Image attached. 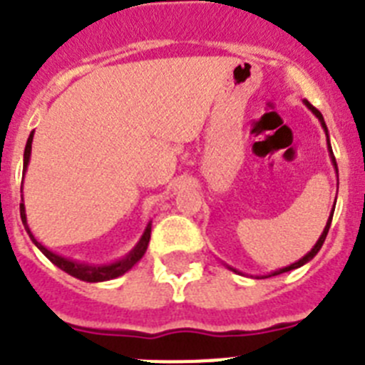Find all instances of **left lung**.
<instances>
[{"label": "left lung", "instance_id": "obj_1", "mask_svg": "<svg viewBox=\"0 0 365 365\" xmlns=\"http://www.w3.org/2000/svg\"><path fill=\"white\" fill-rule=\"evenodd\" d=\"M303 104L307 106V109L309 111L312 113V115H314L316 118H318V120H320V124H322V128H324V131H325V138H327V151H329V157H331V163H333V166H334V172H336V177H338V166H336V159H334V153H333V148H331V143H329V131H327V125H325V120H324V117H322V113L318 111V109L314 108V106L312 104H309L307 100H303ZM334 205H336V201H334ZM334 205H333V210H331V214H329V219H327V225H325V228H324V232H322V235L320 237H318V241H316L314 243V247L311 248V250H309L307 254H305V256L302 257V259H298V261H294V263H291V265H287V267H283V269H278V270H274V272H269V274H263V276H256L257 279H265V278H270V276H278V274H283V272H289V270H294V269H299V267H303L305 265V263H309V261L312 259V257L316 256V254L320 252V248H322V245H324V241H325V237H327V232H329V227H331V221H333V214H334ZM228 269L232 270V272H235V274H243V272H240V270L237 269H234V267H230V265H227Z\"/></svg>", "mask_w": 365, "mask_h": 365}]
</instances>
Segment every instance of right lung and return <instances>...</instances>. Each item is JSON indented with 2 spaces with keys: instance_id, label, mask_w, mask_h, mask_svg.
Listing matches in <instances>:
<instances>
[{
  "instance_id": "right-lung-1",
  "label": "right lung",
  "mask_w": 365,
  "mask_h": 365,
  "mask_svg": "<svg viewBox=\"0 0 365 365\" xmlns=\"http://www.w3.org/2000/svg\"><path fill=\"white\" fill-rule=\"evenodd\" d=\"M32 137H34V131L29 135L27 138V146H25V153H24V177L25 172H27L29 163H31V150H32ZM19 215H21V221H24V227L27 230L29 237L32 240V243L36 245L40 248V252L43 254L45 257L49 261H53L54 265L58 269H62L63 272H67L69 276L76 279H82V282L87 283H98V282H109V279H115L122 274H125L128 270L133 269L137 265L138 261L143 259V256L146 254L148 243H150V235H151V221H148L146 228H144L143 235H140V240L137 241L133 248H131L130 252L125 254L124 257L117 261H111V263H100V265H95V263H86V261H78V259H71V257L62 256V254H56L53 250L41 245L40 241L34 237L32 230L29 228L27 222V214H25V202H24V193H21V202H19Z\"/></svg>"
}]
</instances>
